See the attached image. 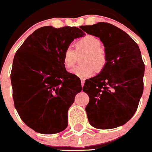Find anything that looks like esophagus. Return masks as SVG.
Returning a JSON list of instances; mask_svg holds the SVG:
<instances>
[{"label":"esophagus","instance_id":"esophagus-1","mask_svg":"<svg viewBox=\"0 0 152 152\" xmlns=\"http://www.w3.org/2000/svg\"><path fill=\"white\" fill-rule=\"evenodd\" d=\"M80 81H81V86H84V82H85V80H84V79H80Z\"/></svg>","mask_w":152,"mask_h":152}]
</instances>
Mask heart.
Listing matches in <instances>:
<instances>
[{"label":"heart","mask_w":152,"mask_h":152,"mask_svg":"<svg viewBox=\"0 0 152 152\" xmlns=\"http://www.w3.org/2000/svg\"><path fill=\"white\" fill-rule=\"evenodd\" d=\"M101 41L92 35H87L75 42V50L71 46L64 49L62 55V63L67 69L75 65L77 56L84 54L80 58L81 65L71 71L72 75L87 78L91 77L95 71L100 72L104 68L107 61L106 51L101 47Z\"/></svg>","instance_id":"1"}]
</instances>
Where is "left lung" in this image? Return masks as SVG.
I'll return each mask as SVG.
<instances>
[{"label": "left lung", "mask_w": 152, "mask_h": 152, "mask_svg": "<svg viewBox=\"0 0 152 152\" xmlns=\"http://www.w3.org/2000/svg\"><path fill=\"white\" fill-rule=\"evenodd\" d=\"M82 29L100 38L107 56L104 68L83 87L90 98L85 108L88 121L100 129L123 126L135 114L143 93L145 64L139 45L108 23L84 26Z\"/></svg>", "instance_id": "8db88e82"}]
</instances>
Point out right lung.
<instances>
[{"label": "right lung", "mask_w": 152, "mask_h": 152, "mask_svg": "<svg viewBox=\"0 0 152 152\" xmlns=\"http://www.w3.org/2000/svg\"><path fill=\"white\" fill-rule=\"evenodd\" d=\"M84 35L77 27L43 26L16 52L10 74L14 106L34 131L55 134L67 128L68 109L81 91V83L67 72L62 55L75 39Z\"/></svg>", "instance_id": "add662e5"}]
</instances>
